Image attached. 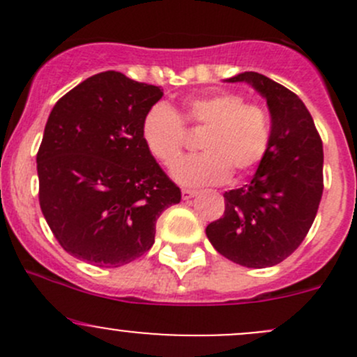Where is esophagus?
Here are the masks:
<instances>
[{"mask_svg": "<svg viewBox=\"0 0 357 357\" xmlns=\"http://www.w3.org/2000/svg\"><path fill=\"white\" fill-rule=\"evenodd\" d=\"M195 195H197L195 190H188V188H183L181 190L183 200H190V199H193V197H195Z\"/></svg>", "mask_w": 357, "mask_h": 357, "instance_id": "obj_1", "label": "esophagus"}]
</instances>
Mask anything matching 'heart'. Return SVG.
<instances>
[{"label":"heart","mask_w":357,"mask_h":357,"mask_svg":"<svg viewBox=\"0 0 357 357\" xmlns=\"http://www.w3.org/2000/svg\"><path fill=\"white\" fill-rule=\"evenodd\" d=\"M183 121L206 129L199 140L202 153L183 159L172 169V178L183 186L219 185L229 172L238 178L266 157L271 143L268 110L257 103H245L236 93L197 96L185 103L181 115L158 103L143 119L142 138L150 155L167 167L182 153Z\"/></svg>","instance_id":"obj_1"}]
</instances>
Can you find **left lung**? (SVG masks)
Returning a JSON list of instances; mask_svg holds the SVG:
<instances>
[{
	"instance_id": "8db88e82",
	"label": "left lung",
	"mask_w": 357,
	"mask_h": 357,
	"mask_svg": "<svg viewBox=\"0 0 357 357\" xmlns=\"http://www.w3.org/2000/svg\"><path fill=\"white\" fill-rule=\"evenodd\" d=\"M248 82L271 114V143L245 186L225 193V214L205 228L212 247L245 268L280 264L302 243L323 195V143L295 93L257 72Z\"/></svg>"
}]
</instances>
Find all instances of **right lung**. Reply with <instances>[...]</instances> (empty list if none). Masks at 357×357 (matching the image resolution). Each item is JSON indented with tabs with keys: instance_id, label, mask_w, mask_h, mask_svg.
I'll return each instance as SVG.
<instances>
[{
	"instance_id": "add662e5",
	"label": "right lung",
	"mask_w": 357,
	"mask_h": 357,
	"mask_svg": "<svg viewBox=\"0 0 357 357\" xmlns=\"http://www.w3.org/2000/svg\"><path fill=\"white\" fill-rule=\"evenodd\" d=\"M158 86L100 72L59 100L38 157L39 205L63 250L100 268L142 257L155 242L158 215L179 204L142 138Z\"/></svg>"
}]
</instances>
